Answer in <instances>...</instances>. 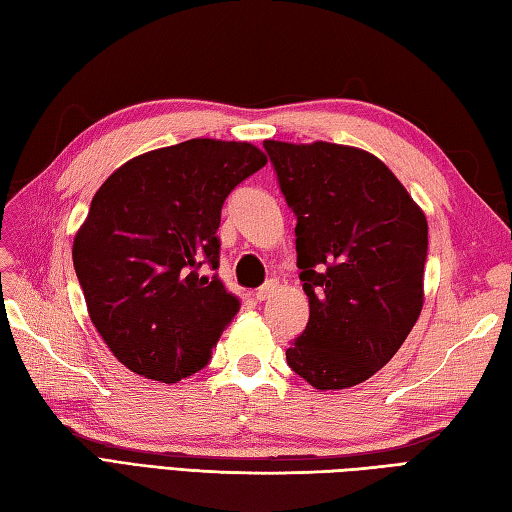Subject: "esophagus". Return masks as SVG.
<instances>
[{
  "instance_id": "obj_1",
  "label": "esophagus",
  "mask_w": 512,
  "mask_h": 512,
  "mask_svg": "<svg viewBox=\"0 0 512 512\" xmlns=\"http://www.w3.org/2000/svg\"><path fill=\"white\" fill-rule=\"evenodd\" d=\"M275 290H277V281L275 279H268L262 288L255 290V299L257 301H266V299L273 297Z\"/></svg>"
}]
</instances>
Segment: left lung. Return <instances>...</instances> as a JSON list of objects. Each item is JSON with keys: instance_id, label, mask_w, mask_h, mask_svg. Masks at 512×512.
<instances>
[{"instance_id": "left-lung-1", "label": "left lung", "mask_w": 512, "mask_h": 512, "mask_svg": "<svg viewBox=\"0 0 512 512\" xmlns=\"http://www.w3.org/2000/svg\"><path fill=\"white\" fill-rule=\"evenodd\" d=\"M295 213L297 266L310 319L286 350L317 389L363 383L391 361L422 310L427 220L367 151L266 140Z\"/></svg>"}]
</instances>
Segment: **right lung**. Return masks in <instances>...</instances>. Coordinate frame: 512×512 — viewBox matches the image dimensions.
Instances as JSON below:
<instances>
[{
  "instance_id": "add662e5",
  "label": "right lung",
  "mask_w": 512,
  "mask_h": 512,
  "mask_svg": "<svg viewBox=\"0 0 512 512\" xmlns=\"http://www.w3.org/2000/svg\"><path fill=\"white\" fill-rule=\"evenodd\" d=\"M266 165L250 143L193 138L116 169L72 246L90 319L132 372L176 383L200 372L239 310L217 275L224 200Z\"/></svg>"
}]
</instances>
